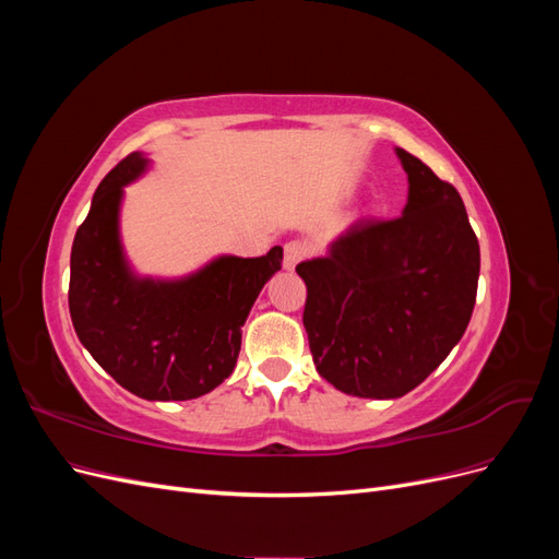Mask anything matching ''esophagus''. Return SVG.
<instances>
[{
	"label": "esophagus",
	"instance_id": "1",
	"mask_svg": "<svg viewBox=\"0 0 559 559\" xmlns=\"http://www.w3.org/2000/svg\"><path fill=\"white\" fill-rule=\"evenodd\" d=\"M306 253H308V247L302 242H298V240L286 242L284 245V267L294 270L302 259H306Z\"/></svg>",
	"mask_w": 559,
	"mask_h": 559
}]
</instances>
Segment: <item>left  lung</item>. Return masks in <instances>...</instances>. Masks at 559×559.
Segmentation results:
<instances>
[{
    "mask_svg": "<svg viewBox=\"0 0 559 559\" xmlns=\"http://www.w3.org/2000/svg\"><path fill=\"white\" fill-rule=\"evenodd\" d=\"M408 202L396 218H359L329 257L302 261V326L312 361L335 389L399 399L460 343L476 306L480 247L452 183L408 151Z\"/></svg>",
    "mask_w": 559,
    "mask_h": 559,
    "instance_id": "obj_1",
    "label": "left lung"
}]
</instances>
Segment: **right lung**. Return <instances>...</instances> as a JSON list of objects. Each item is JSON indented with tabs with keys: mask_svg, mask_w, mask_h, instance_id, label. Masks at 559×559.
<instances>
[{
	"mask_svg": "<svg viewBox=\"0 0 559 559\" xmlns=\"http://www.w3.org/2000/svg\"><path fill=\"white\" fill-rule=\"evenodd\" d=\"M144 170L134 151L97 186L72 245L70 314L81 345L128 392L189 401L233 373L247 314L282 267V247L259 259L222 257L175 282L134 277L118 240V207L123 186Z\"/></svg>",
	"mask_w": 559,
	"mask_h": 559,
	"instance_id": "add662e5",
	"label": "right lung"
}]
</instances>
